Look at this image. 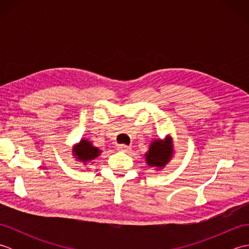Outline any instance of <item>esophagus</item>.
Here are the masks:
<instances>
[{"label": "esophagus", "instance_id": "esophagus-1", "mask_svg": "<svg viewBox=\"0 0 249 249\" xmlns=\"http://www.w3.org/2000/svg\"><path fill=\"white\" fill-rule=\"evenodd\" d=\"M118 149L120 151H123V152H128L130 150V146L126 145V144H120V145H118Z\"/></svg>", "mask_w": 249, "mask_h": 249}]
</instances>
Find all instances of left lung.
Wrapping results in <instances>:
<instances>
[{
  "mask_svg": "<svg viewBox=\"0 0 249 249\" xmlns=\"http://www.w3.org/2000/svg\"><path fill=\"white\" fill-rule=\"evenodd\" d=\"M172 140L168 137L166 141L155 140L152 142L149 152L145 154L146 163L151 167L161 168L166 166L172 156Z\"/></svg>",
  "mask_w": 249,
  "mask_h": 249,
  "instance_id": "1",
  "label": "left lung"
}]
</instances>
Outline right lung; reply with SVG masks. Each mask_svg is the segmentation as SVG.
Here are the masks:
<instances>
[{
	"label": "right lung",
	"instance_id": "1",
	"mask_svg": "<svg viewBox=\"0 0 249 249\" xmlns=\"http://www.w3.org/2000/svg\"><path fill=\"white\" fill-rule=\"evenodd\" d=\"M73 154L78 158V160L87 163L89 160H93L95 157H97L100 154V151L97 147L93 146L89 141L82 139L80 143L73 149Z\"/></svg>",
	"mask_w": 249,
	"mask_h": 249
}]
</instances>
